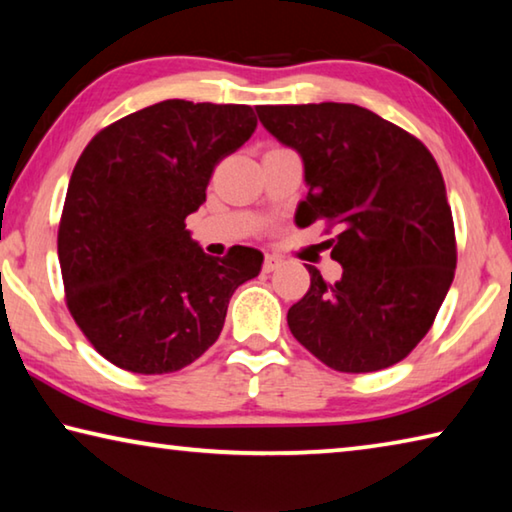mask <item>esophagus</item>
Listing matches in <instances>:
<instances>
[{"instance_id": "1", "label": "esophagus", "mask_w": 512, "mask_h": 512, "mask_svg": "<svg viewBox=\"0 0 512 512\" xmlns=\"http://www.w3.org/2000/svg\"><path fill=\"white\" fill-rule=\"evenodd\" d=\"M280 264H282V259L277 257V255H266V257H264V271H266V273L275 271V268L280 266Z\"/></svg>"}]
</instances>
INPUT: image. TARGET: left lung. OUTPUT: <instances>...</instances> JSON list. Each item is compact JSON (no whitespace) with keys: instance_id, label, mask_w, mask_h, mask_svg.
I'll return each mask as SVG.
<instances>
[{"instance_id":"left-lung-1","label":"left lung","mask_w":512,"mask_h":512,"mask_svg":"<svg viewBox=\"0 0 512 512\" xmlns=\"http://www.w3.org/2000/svg\"><path fill=\"white\" fill-rule=\"evenodd\" d=\"M264 128L305 162L300 228L323 221L339 282L307 264L309 291L289 309L298 343L339 372L402 361L433 320L456 268L445 180L418 137L354 103L257 106Z\"/></svg>"}]
</instances>
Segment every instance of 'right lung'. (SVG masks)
<instances>
[{"label":"right lung","instance_id":"1","mask_svg":"<svg viewBox=\"0 0 512 512\" xmlns=\"http://www.w3.org/2000/svg\"><path fill=\"white\" fill-rule=\"evenodd\" d=\"M239 103L160 101L92 137L58 225L67 309L103 359L137 375L189 366L219 339L239 284L264 255H205L185 219L212 171L255 133Z\"/></svg>","mask_w":512,"mask_h":512}]
</instances>
